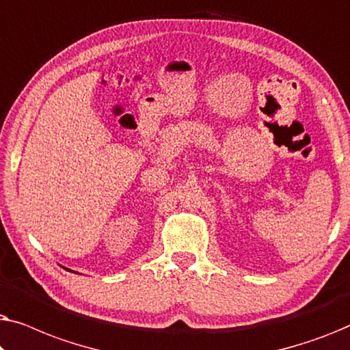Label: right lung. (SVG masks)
Masks as SVG:
<instances>
[{"label":"right lung","instance_id":"add662e5","mask_svg":"<svg viewBox=\"0 0 350 350\" xmlns=\"http://www.w3.org/2000/svg\"><path fill=\"white\" fill-rule=\"evenodd\" d=\"M68 271H70V269H68Z\"/></svg>","mask_w":350,"mask_h":350}]
</instances>
